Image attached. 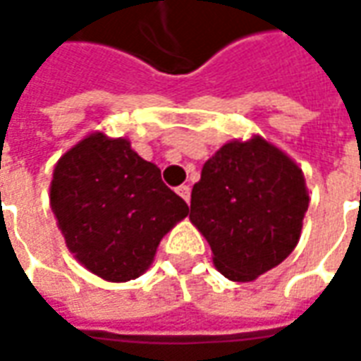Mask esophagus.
<instances>
[{"instance_id":"obj_1","label":"esophagus","mask_w":361,"mask_h":361,"mask_svg":"<svg viewBox=\"0 0 361 361\" xmlns=\"http://www.w3.org/2000/svg\"><path fill=\"white\" fill-rule=\"evenodd\" d=\"M176 191H178V195H180L185 203H189V199H191V188H189V185H180Z\"/></svg>"}]
</instances>
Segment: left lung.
Instances as JSON below:
<instances>
[{
	"instance_id": "obj_1",
	"label": "left lung",
	"mask_w": 361,
	"mask_h": 361,
	"mask_svg": "<svg viewBox=\"0 0 361 361\" xmlns=\"http://www.w3.org/2000/svg\"><path fill=\"white\" fill-rule=\"evenodd\" d=\"M310 207L302 168L255 135L230 141L203 166L189 219L226 279L251 282L294 251Z\"/></svg>"
}]
</instances>
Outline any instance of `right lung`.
<instances>
[{"label": "right lung", "instance_id": "1", "mask_svg": "<svg viewBox=\"0 0 361 361\" xmlns=\"http://www.w3.org/2000/svg\"><path fill=\"white\" fill-rule=\"evenodd\" d=\"M50 204L75 259L110 282L139 279L188 203L127 139L90 133L59 158Z\"/></svg>", "mask_w": 361, "mask_h": 361}]
</instances>
